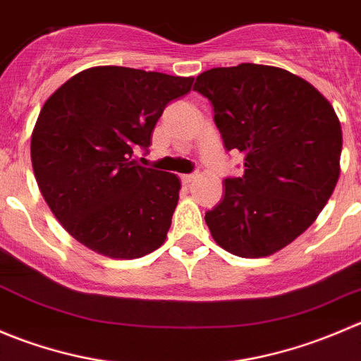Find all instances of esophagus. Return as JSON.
Returning a JSON list of instances; mask_svg holds the SVG:
<instances>
[{
    "mask_svg": "<svg viewBox=\"0 0 361 361\" xmlns=\"http://www.w3.org/2000/svg\"><path fill=\"white\" fill-rule=\"evenodd\" d=\"M194 180H195V174H183V176H181V181H183L185 185L192 183Z\"/></svg>",
    "mask_w": 361,
    "mask_h": 361,
    "instance_id": "obj_1",
    "label": "esophagus"
}]
</instances>
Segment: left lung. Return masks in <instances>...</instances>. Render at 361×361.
Segmentation results:
<instances>
[{
  "label": "left lung",
  "mask_w": 361,
  "mask_h": 361,
  "mask_svg": "<svg viewBox=\"0 0 361 361\" xmlns=\"http://www.w3.org/2000/svg\"><path fill=\"white\" fill-rule=\"evenodd\" d=\"M227 152L245 157L241 178L204 215L213 240L234 255L266 257L295 241L330 199L341 174L342 128L331 104L284 68L241 63L199 73Z\"/></svg>",
  "instance_id": "left-lung-1"
}]
</instances>
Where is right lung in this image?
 Returning <instances> with one entry per match:
<instances>
[{"label": "right lung", "instance_id": "right-lung-1", "mask_svg": "<svg viewBox=\"0 0 361 361\" xmlns=\"http://www.w3.org/2000/svg\"><path fill=\"white\" fill-rule=\"evenodd\" d=\"M194 77L93 66L70 77L42 107L31 134L38 188L63 227L84 247L137 259L166 241L181 183L137 166L171 100Z\"/></svg>", "mask_w": 361, "mask_h": 361}]
</instances>
